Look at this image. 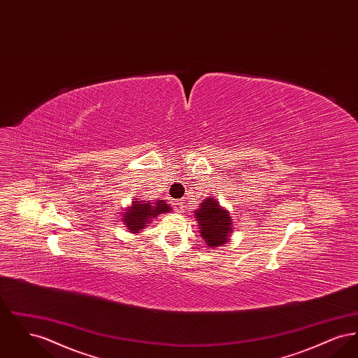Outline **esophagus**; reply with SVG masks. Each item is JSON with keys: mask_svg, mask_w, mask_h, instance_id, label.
<instances>
[{"mask_svg": "<svg viewBox=\"0 0 358 358\" xmlns=\"http://www.w3.org/2000/svg\"><path fill=\"white\" fill-rule=\"evenodd\" d=\"M174 210L177 213H184V203L182 201H176L174 203Z\"/></svg>", "mask_w": 358, "mask_h": 358, "instance_id": "34e87169", "label": "esophagus"}]
</instances>
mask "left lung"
<instances>
[{"mask_svg":"<svg viewBox=\"0 0 358 358\" xmlns=\"http://www.w3.org/2000/svg\"><path fill=\"white\" fill-rule=\"evenodd\" d=\"M196 222H199L200 236L209 248L222 247L229 240L232 232V217L220 206L216 199H205L200 209L194 212Z\"/></svg>","mask_w":358,"mask_h":358,"instance_id":"8db88e82","label":"left lung"}]
</instances>
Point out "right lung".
Segmentation results:
<instances>
[{
    "mask_svg": "<svg viewBox=\"0 0 358 358\" xmlns=\"http://www.w3.org/2000/svg\"><path fill=\"white\" fill-rule=\"evenodd\" d=\"M171 205L166 204L164 200L158 199L155 200L154 204H150L149 201H133L131 206L126 212H123V222L127 227L129 232L131 234H138L142 229H145L149 222H153L158 215L171 212Z\"/></svg>",
    "mask_w": 358,
    "mask_h": 358,
    "instance_id": "obj_1",
    "label": "right lung"
}]
</instances>
